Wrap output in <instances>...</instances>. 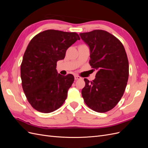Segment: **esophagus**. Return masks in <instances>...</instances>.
Returning <instances> with one entry per match:
<instances>
[{
    "label": "esophagus",
    "mask_w": 148,
    "mask_h": 148,
    "mask_svg": "<svg viewBox=\"0 0 148 148\" xmlns=\"http://www.w3.org/2000/svg\"><path fill=\"white\" fill-rule=\"evenodd\" d=\"M81 79V77H79L78 75H75V80H77V79Z\"/></svg>",
    "instance_id": "1"
}]
</instances>
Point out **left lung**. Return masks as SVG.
<instances>
[{"label": "left lung", "mask_w": 148, "mask_h": 148, "mask_svg": "<svg viewBox=\"0 0 148 148\" xmlns=\"http://www.w3.org/2000/svg\"><path fill=\"white\" fill-rule=\"evenodd\" d=\"M90 50L89 64L96 70V78H84L82 91L84 101L97 112H106L118 104L126 88L128 60L119 40L107 31L96 29L79 34Z\"/></svg>", "instance_id": "obj_1"}]
</instances>
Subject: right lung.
Returning a JSON list of instances; mask_svg holds the SVG:
<instances>
[{"instance_id": "right-lung-1", "label": "right lung", "mask_w": 148, "mask_h": 148, "mask_svg": "<svg viewBox=\"0 0 148 148\" xmlns=\"http://www.w3.org/2000/svg\"><path fill=\"white\" fill-rule=\"evenodd\" d=\"M79 39L76 33L48 29L31 40L24 53L20 73L23 91L34 109L50 113L64 103L74 77L58 73L57 62L63 60L67 49Z\"/></svg>"}]
</instances>
